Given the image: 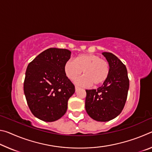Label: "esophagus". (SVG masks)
<instances>
[{"label":"esophagus","mask_w":152,"mask_h":152,"mask_svg":"<svg viewBox=\"0 0 152 152\" xmlns=\"http://www.w3.org/2000/svg\"><path fill=\"white\" fill-rule=\"evenodd\" d=\"M79 89H80V88H79L78 86H75V90H76V92L77 91H78V90H79Z\"/></svg>","instance_id":"1"}]
</instances>
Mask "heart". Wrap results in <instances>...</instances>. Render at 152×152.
<instances>
[{"instance_id": "b5f03b06", "label": "heart", "mask_w": 152, "mask_h": 152, "mask_svg": "<svg viewBox=\"0 0 152 152\" xmlns=\"http://www.w3.org/2000/svg\"><path fill=\"white\" fill-rule=\"evenodd\" d=\"M64 70L67 78L75 79L83 71L84 76L77 79L76 83L82 86L92 84L99 85L108 78L110 72L109 64L99 56L93 53L81 54L75 58V61L68 60L64 64Z\"/></svg>"}]
</instances>
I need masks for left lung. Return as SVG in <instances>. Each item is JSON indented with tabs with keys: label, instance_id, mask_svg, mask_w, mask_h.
Returning a JSON list of instances; mask_svg holds the SVG:
<instances>
[{
	"label": "left lung",
	"instance_id": "obj_1",
	"mask_svg": "<svg viewBox=\"0 0 152 152\" xmlns=\"http://www.w3.org/2000/svg\"><path fill=\"white\" fill-rule=\"evenodd\" d=\"M109 64L110 72L103 84L86 90V113L97 121H109L117 117L127 101L129 80L125 64L112 53H102Z\"/></svg>",
	"mask_w": 152,
	"mask_h": 152
}]
</instances>
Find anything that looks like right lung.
I'll return each mask as SVG.
<instances>
[{
	"mask_svg": "<svg viewBox=\"0 0 152 152\" xmlns=\"http://www.w3.org/2000/svg\"><path fill=\"white\" fill-rule=\"evenodd\" d=\"M66 49L49 48L29 64L23 84L31 111L46 122L57 121L65 114L68 101L75 87L64 73V64L70 58Z\"/></svg>",
	"mask_w": 152,
	"mask_h": 152,
	"instance_id": "obj_1",
	"label": "right lung"
}]
</instances>
